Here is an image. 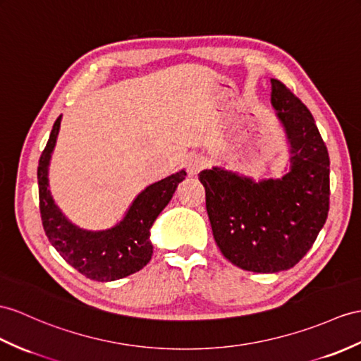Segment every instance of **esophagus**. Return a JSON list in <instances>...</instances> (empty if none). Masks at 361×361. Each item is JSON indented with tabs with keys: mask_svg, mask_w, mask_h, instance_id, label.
Listing matches in <instances>:
<instances>
[{
	"mask_svg": "<svg viewBox=\"0 0 361 361\" xmlns=\"http://www.w3.org/2000/svg\"><path fill=\"white\" fill-rule=\"evenodd\" d=\"M185 166H187L188 176H196L202 169H204L205 164H204V161L200 159V157H197V156H190V157H187Z\"/></svg>",
	"mask_w": 361,
	"mask_h": 361,
	"instance_id": "1",
	"label": "esophagus"
}]
</instances>
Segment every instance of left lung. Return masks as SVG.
Returning <instances> with one entry per match:
<instances>
[{
  "mask_svg": "<svg viewBox=\"0 0 361 361\" xmlns=\"http://www.w3.org/2000/svg\"><path fill=\"white\" fill-rule=\"evenodd\" d=\"M271 104L291 154L282 178L256 182L221 166L199 173L219 250L252 272L293 268L329 211V154L311 111L277 79H271Z\"/></svg>",
  "mask_w": 361,
  "mask_h": 361,
  "instance_id": "1",
  "label": "left lung"
}]
</instances>
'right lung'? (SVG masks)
<instances>
[{"label": "right lung", "mask_w": 361, "mask_h": 361, "mask_svg": "<svg viewBox=\"0 0 361 361\" xmlns=\"http://www.w3.org/2000/svg\"><path fill=\"white\" fill-rule=\"evenodd\" d=\"M61 116L55 121L38 165L39 211L49 242L68 265L96 282H113L142 269L153 256L150 230L169 205L185 170L148 185L131 202L126 216L114 226L89 231L72 224L55 204L49 190V165L55 150Z\"/></svg>", "instance_id": "add662e5"}]
</instances>
